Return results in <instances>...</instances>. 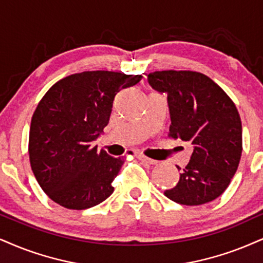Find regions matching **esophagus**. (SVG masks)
<instances>
[{"label":"esophagus","mask_w":263,"mask_h":263,"mask_svg":"<svg viewBox=\"0 0 263 263\" xmlns=\"http://www.w3.org/2000/svg\"><path fill=\"white\" fill-rule=\"evenodd\" d=\"M138 158H139V160H140L141 162H144V163H146V164H157V163H158L157 161L152 160V158H148L147 156H145V155H142V154L139 155Z\"/></svg>","instance_id":"obj_1"}]
</instances>
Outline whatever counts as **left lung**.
I'll return each mask as SVG.
<instances>
[{"label": "left lung", "instance_id": "obj_1", "mask_svg": "<svg viewBox=\"0 0 263 263\" xmlns=\"http://www.w3.org/2000/svg\"><path fill=\"white\" fill-rule=\"evenodd\" d=\"M150 85L167 93L172 124L168 137L193 145L189 163L178 184L164 195L174 202L197 206L224 193L242 151L238 109L221 86L205 74L161 70L147 76Z\"/></svg>", "mask_w": 263, "mask_h": 263}]
</instances>
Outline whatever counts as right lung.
<instances>
[{
  "label": "right lung",
  "instance_id": "1",
  "mask_svg": "<svg viewBox=\"0 0 263 263\" xmlns=\"http://www.w3.org/2000/svg\"><path fill=\"white\" fill-rule=\"evenodd\" d=\"M142 76L92 70L63 78L35 109L29 133V160L39 185L58 205L85 210L105 201L123 158L93 145L108 124L119 91Z\"/></svg>",
  "mask_w": 263,
  "mask_h": 263
}]
</instances>
